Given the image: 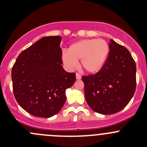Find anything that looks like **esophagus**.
Returning <instances> with one entry per match:
<instances>
[{"mask_svg": "<svg viewBox=\"0 0 147 147\" xmlns=\"http://www.w3.org/2000/svg\"><path fill=\"white\" fill-rule=\"evenodd\" d=\"M76 79L77 80H80L81 79V75L79 73H76Z\"/></svg>", "mask_w": 147, "mask_h": 147, "instance_id": "obj_1", "label": "esophagus"}]
</instances>
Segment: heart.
Returning <instances> with one entry per match:
<instances>
[{"instance_id":"1","label":"heart","mask_w":147,"mask_h":147,"mask_svg":"<svg viewBox=\"0 0 147 147\" xmlns=\"http://www.w3.org/2000/svg\"><path fill=\"white\" fill-rule=\"evenodd\" d=\"M109 47L102 39H85L72 44L68 53L63 55V61L69 69L75 67L80 60L81 68L88 73L98 72L105 64Z\"/></svg>"}]
</instances>
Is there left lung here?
<instances>
[{"instance_id":"left-lung-1","label":"left lung","mask_w":147,"mask_h":147,"mask_svg":"<svg viewBox=\"0 0 147 147\" xmlns=\"http://www.w3.org/2000/svg\"><path fill=\"white\" fill-rule=\"evenodd\" d=\"M109 46V55L102 69L82 77L86 101L92 110L102 115H112L124 109L137 86V67L131 53L113 40Z\"/></svg>"}]
</instances>
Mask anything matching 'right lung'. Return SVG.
Wrapping results in <instances>:
<instances>
[{
	"instance_id": "add662e5",
	"label": "right lung",
	"mask_w": 147,
	"mask_h": 147,
	"mask_svg": "<svg viewBox=\"0 0 147 147\" xmlns=\"http://www.w3.org/2000/svg\"><path fill=\"white\" fill-rule=\"evenodd\" d=\"M60 36L43 37L20 53L12 68L15 98L30 115L48 118L60 112L65 90L75 82V72L62 64Z\"/></svg>"
}]
</instances>
